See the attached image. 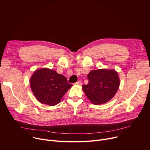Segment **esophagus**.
I'll return each mask as SVG.
<instances>
[{
	"label": "esophagus",
	"instance_id": "1",
	"mask_svg": "<svg viewBox=\"0 0 150 150\" xmlns=\"http://www.w3.org/2000/svg\"><path fill=\"white\" fill-rule=\"evenodd\" d=\"M75 84L77 85H82V82L80 80H79V81H77Z\"/></svg>",
	"mask_w": 150,
	"mask_h": 150
}]
</instances>
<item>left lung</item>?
Here are the masks:
<instances>
[{
	"instance_id": "1",
	"label": "left lung",
	"mask_w": 150,
	"mask_h": 150,
	"mask_svg": "<svg viewBox=\"0 0 150 150\" xmlns=\"http://www.w3.org/2000/svg\"><path fill=\"white\" fill-rule=\"evenodd\" d=\"M88 85L82 89L89 100L95 105L107 103L115 95L120 86L117 72L114 70L98 69L88 75Z\"/></svg>"
}]
</instances>
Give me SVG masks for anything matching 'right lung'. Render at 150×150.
Masks as SVG:
<instances>
[{
	"mask_svg": "<svg viewBox=\"0 0 150 150\" xmlns=\"http://www.w3.org/2000/svg\"><path fill=\"white\" fill-rule=\"evenodd\" d=\"M30 84L38 100L50 106L59 103L63 95L73 86L65 76L46 68L36 70L30 78Z\"/></svg>",
	"mask_w": 150,
	"mask_h": 150,
	"instance_id": "1",
	"label": "right lung"
}]
</instances>
